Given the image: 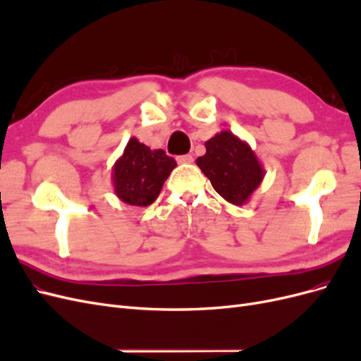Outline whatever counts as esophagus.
<instances>
[{
  "mask_svg": "<svg viewBox=\"0 0 361 361\" xmlns=\"http://www.w3.org/2000/svg\"><path fill=\"white\" fill-rule=\"evenodd\" d=\"M176 161L179 164H191L194 161V158H192V155H180L176 158Z\"/></svg>",
  "mask_w": 361,
  "mask_h": 361,
  "instance_id": "obj_1",
  "label": "esophagus"
}]
</instances>
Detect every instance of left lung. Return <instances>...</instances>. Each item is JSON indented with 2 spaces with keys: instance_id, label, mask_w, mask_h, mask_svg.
Listing matches in <instances>:
<instances>
[{
  "instance_id": "8db88e82",
  "label": "left lung",
  "mask_w": 361,
  "mask_h": 361,
  "mask_svg": "<svg viewBox=\"0 0 361 361\" xmlns=\"http://www.w3.org/2000/svg\"><path fill=\"white\" fill-rule=\"evenodd\" d=\"M206 154L197 166L214 190L232 204H244L259 187L265 171L255 152L228 130H221L204 143Z\"/></svg>"
}]
</instances>
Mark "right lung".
I'll use <instances>...</instances> for the list:
<instances>
[{"label":"right lung","instance_id":"add662e5","mask_svg":"<svg viewBox=\"0 0 361 361\" xmlns=\"http://www.w3.org/2000/svg\"><path fill=\"white\" fill-rule=\"evenodd\" d=\"M174 167L176 161L164 150H150L137 138H130L113 169L117 197L133 206L152 204Z\"/></svg>","mask_w":361,"mask_h":361}]
</instances>
